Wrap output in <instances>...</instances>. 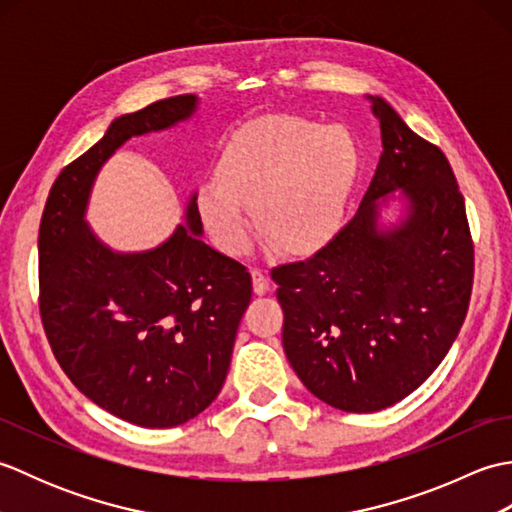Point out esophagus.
Returning <instances> with one entry per match:
<instances>
[{"instance_id": "esophagus-1", "label": "esophagus", "mask_w": 512, "mask_h": 512, "mask_svg": "<svg viewBox=\"0 0 512 512\" xmlns=\"http://www.w3.org/2000/svg\"><path fill=\"white\" fill-rule=\"evenodd\" d=\"M250 277H253V290L255 295H266L268 288H270V281L266 277V273H262V270H250Z\"/></svg>"}]
</instances>
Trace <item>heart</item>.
Segmentation results:
<instances>
[{
	"label": "heart",
	"instance_id": "b5f03b06",
	"mask_svg": "<svg viewBox=\"0 0 512 512\" xmlns=\"http://www.w3.org/2000/svg\"><path fill=\"white\" fill-rule=\"evenodd\" d=\"M361 169L350 129L301 116H264L235 129L215 165V180L195 193L200 220L226 255L250 244V213L270 244L312 255L341 231Z\"/></svg>",
	"mask_w": 512,
	"mask_h": 512
}]
</instances>
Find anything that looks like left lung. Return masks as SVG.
Instances as JSON below:
<instances>
[{
  "mask_svg": "<svg viewBox=\"0 0 512 512\" xmlns=\"http://www.w3.org/2000/svg\"><path fill=\"white\" fill-rule=\"evenodd\" d=\"M380 154L343 231L273 270L284 352L310 394L372 413L409 396L447 356L473 286L464 198L442 151L374 96Z\"/></svg>",
  "mask_w": 512,
  "mask_h": 512,
  "instance_id": "1",
  "label": "left lung"
}]
</instances>
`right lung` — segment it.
<instances>
[{"label":"right lung","mask_w":512,"mask_h":512,"mask_svg":"<svg viewBox=\"0 0 512 512\" xmlns=\"http://www.w3.org/2000/svg\"><path fill=\"white\" fill-rule=\"evenodd\" d=\"M195 94L123 114L54 180L39 226L41 321L83 396L138 427L167 429L220 394L253 295L235 259L202 242L195 191L154 248L116 250L88 224L94 182L127 140L187 123Z\"/></svg>","instance_id":"right-lung-1"}]
</instances>
